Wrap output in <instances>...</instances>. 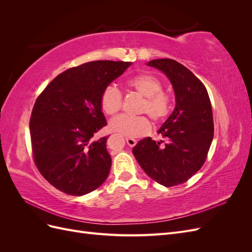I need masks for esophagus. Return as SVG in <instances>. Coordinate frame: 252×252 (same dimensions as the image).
I'll return each instance as SVG.
<instances>
[{
  "label": "esophagus",
  "mask_w": 252,
  "mask_h": 252,
  "mask_svg": "<svg viewBox=\"0 0 252 252\" xmlns=\"http://www.w3.org/2000/svg\"><path fill=\"white\" fill-rule=\"evenodd\" d=\"M126 142H127V144H128L130 147L135 146V144H136V140H134V139H132V138H126Z\"/></svg>",
  "instance_id": "esophagus-1"
}]
</instances>
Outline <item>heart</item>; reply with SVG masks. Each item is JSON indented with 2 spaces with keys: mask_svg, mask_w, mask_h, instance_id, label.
I'll list each match as a JSON object with an SVG mask.
<instances>
[{
  "mask_svg": "<svg viewBox=\"0 0 252 252\" xmlns=\"http://www.w3.org/2000/svg\"><path fill=\"white\" fill-rule=\"evenodd\" d=\"M126 86L144 97L140 112L147 113L156 122H161L169 116L172 108L171 97L162 91V83L157 77L148 73L136 74L126 81ZM123 106V95L114 86H107L101 94V108L107 116L118 113ZM110 130L127 138H138L151 130L147 117H129L121 114L109 123Z\"/></svg>",
  "mask_w": 252,
  "mask_h": 252,
  "instance_id": "obj_1",
  "label": "heart"
}]
</instances>
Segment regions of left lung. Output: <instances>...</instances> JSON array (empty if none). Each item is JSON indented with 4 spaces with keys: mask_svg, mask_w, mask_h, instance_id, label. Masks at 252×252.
<instances>
[{
    "mask_svg": "<svg viewBox=\"0 0 252 252\" xmlns=\"http://www.w3.org/2000/svg\"><path fill=\"white\" fill-rule=\"evenodd\" d=\"M147 65L171 82L175 107L158 131L164 140L145 138L132 154L152 180L172 187L187 182L206 161L215 130L211 103L204 84L177 61L158 59Z\"/></svg>",
    "mask_w": 252,
    "mask_h": 252,
    "instance_id": "1",
    "label": "left lung"
}]
</instances>
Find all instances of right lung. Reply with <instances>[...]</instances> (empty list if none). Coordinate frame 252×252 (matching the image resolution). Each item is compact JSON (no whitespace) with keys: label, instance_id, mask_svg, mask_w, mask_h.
I'll use <instances>...</instances> for the list:
<instances>
[{"label":"right lung","instance_id":"add662e5","mask_svg":"<svg viewBox=\"0 0 252 252\" xmlns=\"http://www.w3.org/2000/svg\"><path fill=\"white\" fill-rule=\"evenodd\" d=\"M130 65L94 61L69 68L37 96L29 122L33 161L45 180L61 191L84 195L107 179V136L93 140L107 125L101 94Z\"/></svg>","mask_w":252,"mask_h":252}]
</instances>
